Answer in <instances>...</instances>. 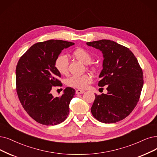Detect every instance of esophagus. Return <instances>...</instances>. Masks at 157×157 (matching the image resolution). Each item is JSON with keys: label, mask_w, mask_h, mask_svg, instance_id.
<instances>
[{"label": "esophagus", "mask_w": 157, "mask_h": 157, "mask_svg": "<svg viewBox=\"0 0 157 157\" xmlns=\"http://www.w3.org/2000/svg\"><path fill=\"white\" fill-rule=\"evenodd\" d=\"M84 93V90H76V93L77 94H82Z\"/></svg>", "instance_id": "34e87169"}]
</instances>
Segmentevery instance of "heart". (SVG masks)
I'll list each match as a JSON object with an SVG mask.
<instances>
[{
  "label": "heart",
  "mask_w": 157,
  "mask_h": 157,
  "mask_svg": "<svg viewBox=\"0 0 157 157\" xmlns=\"http://www.w3.org/2000/svg\"><path fill=\"white\" fill-rule=\"evenodd\" d=\"M73 55L85 64H88L92 61V55L87 50L78 48L73 52ZM54 66L60 74L67 75L68 73V60L65 55H60L54 62ZM93 77L90 74H84L80 76H72L67 80V84L78 89H86L92 82Z\"/></svg>",
  "instance_id": "obj_1"
}]
</instances>
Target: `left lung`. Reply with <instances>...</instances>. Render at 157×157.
Here are the masks:
<instances>
[{
  "mask_svg": "<svg viewBox=\"0 0 157 157\" xmlns=\"http://www.w3.org/2000/svg\"><path fill=\"white\" fill-rule=\"evenodd\" d=\"M103 53V70L98 86L108 85L107 94L95 93L91 111L98 121L115 123L127 117L139 102L144 84L143 72L129 48L110 40L88 42Z\"/></svg>",
  "mask_w": 157,
  "mask_h": 157,
  "instance_id": "left-lung-1",
  "label": "left lung"
}]
</instances>
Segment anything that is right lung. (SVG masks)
Instances as JSON below:
<instances>
[{
    "label": "right lung",
    "mask_w": 157,
    "mask_h": 157,
    "mask_svg": "<svg viewBox=\"0 0 157 157\" xmlns=\"http://www.w3.org/2000/svg\"><path fill=\"white\" fill-rule=\"evenodd\" d=\"M75 44L62 40L37 42L28 49L16 67V90L24 109L34 120L43 125L54 126L66 120L70 103L75 94L66 87L59 97H53V87L62 86L60 74L54 62L62 50Z\"/></svg>",
    "instance_id": "1"
}]
</instances>
